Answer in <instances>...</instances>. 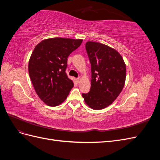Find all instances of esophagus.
<instances>
[{"label": "esophagus", "mask_w": 160, "mask_h": 160, "mask_svg": "<svg viewBox=\"0 0 160 160\" xmlns=\"http://www.w3.org/2000/svg\"><path fill=\"white\" fill-rule=\"evenodd\" d=\"M77 82H78V83H79V82L81 81V77H77Z\"/></svg>", "instance_id": "1"}]
</instances>
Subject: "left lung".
<instances>
[{
	"label": "left lung",
	"instance_id": "8db88e82",
	"mask_svg": "<svg viewBox=\"0 0 160 160\" xmlns=\"http://www.w3.org/2000/svg\"><path fill=\"white\" fill-rule=\"evenodd\" d=\"M85 49L91 66V82L89 92L82 96L91 109H102L112 103L122 92L126 66L119 53L108 45L88 41Z\"/></svg>",
	"mask_w": 160,
	"mask_h": 160
}]
</instances>
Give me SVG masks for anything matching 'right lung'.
<instances>
[{"mask_svg":"<svg viewBox=\"0 0 160 160\" xmlns=\"http://www.w3.org/2000/svg\"><path fill=\"white\" fill-rule=\"evenodd\" d=\"M83 40L51 38L40 42L28 62V73L37 94L49 106L66 99L74 84L66 73L67 58Z\"/></svg>","mask_w":160,"mask_h":160,"instance_id":"obj_1","label":"right lung"}]
</instances>
